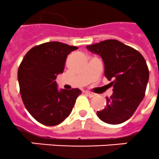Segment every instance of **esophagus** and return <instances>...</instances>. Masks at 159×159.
I'll list each match as a JSON object with an SVG mask.
<instances>
[{
  "label": "esophagus",
  "instance_id": "34e87169",
  "mask_svg": "<svg viewBox=\"0 0 159 159\" xmlns=\"http://www.w3.org/2000/svg\"><path fill=\"white\" fill-rule=\"evenodd\" d=\"M86 95H88V96H89V97H90V98L95 97V95H95V93L90 92V91H86Z\"/></svg>",
  "mask_w": 159,
  "mask_h": 159
}]
</instances>
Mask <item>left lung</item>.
Wrapping results in <instances>:
<instances>
[{"label":"left lung","mask_w":159,"mask_h":159,"mask_svg":"<svg viewBox=\"0 0 159 159\" xmlns=\"http://www.w3.org/2000/svg\"><path fill=\"white\" fill-rule=\"evenodd\" d=\"M100 55L104 63V76L113 86L106 98V108L97 116L109 124H120L133 115L145 95L149 72L146 61L138 50L114 39L86 46Z\"/></svg>","instance_id":"left-lung-1"}]
</instances>
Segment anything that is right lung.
Segmentation results:
<instances>
[{
	"mask_svg": "<svg viewBox=\"0 0 159 159\" xmlns=\"http://www.w3.org/2000/svg\"><path fill=\"white\" fill-rule=\"evenodd\" d=\"M77 49L61 42H46L31 49L19 65L18 80L22 100L28 113L42 124L61 123L82 94L77 88L59 91L55 81L64 72L68 54Z\"/></svg>",
	"mask_w": 159,
	"mask_h": 159,
	"instance_id": "right-lung-1",
	"label": "right lung"
}]
</instances>
